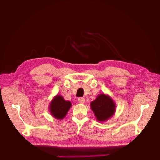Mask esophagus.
<instances>
[{
    "label": "esophagus",
    "mask_w": 160,
    "mask_h": 160,
    "mask_svg": "<svg viewBox=\"0 0 160 160\" xmlns=\"http://www.w3.org/2000/svg\"><path fill=\"white\" fill-rule=\"evenodd\" d=\"M78 101L79 103H84L85 101V99L84 98H80L78 99Z\"/></svg>",
    "instance_id": "obj_1"
}]
</instances>
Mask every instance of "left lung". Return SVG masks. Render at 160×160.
I'll list each match as a JSON object with an SVG mask.
<instances>
[{"instance_id":"1","label":"left lung","mask_w":160,"mask_h":160,"mask_svg":"<svg viewBox=\"0 0 160 160\" xmlns=\"http://www.w3.org/2000/svg\"><path fill=\"white\" fill-rule=\"evenodd\" d=\"M90 107L99 122H106L112 117L116 111L114 101L109 95L104 93L97 96L96 99L91 102Z\"/></svg>"}]
</instances>
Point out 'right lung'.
Listing matches in <instances>:
<instances>
[{
  "label": "right lung",
  "instance_id": "1",
  "mask_svg": "<svg viewBox=\"0 0 160 160\" xmlns=\"http://www.w3.org/2000/svg\"><path fill=\"white\" fill-rule=\"evenodd\" d=\"M71 101H66L60 95H57L52 98L49 105L51 115L57 119H63L71 107Z\"/></svg>",
  "mask_w": 160,
  "mask_h": 160
}]
</instances>
